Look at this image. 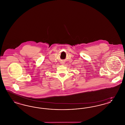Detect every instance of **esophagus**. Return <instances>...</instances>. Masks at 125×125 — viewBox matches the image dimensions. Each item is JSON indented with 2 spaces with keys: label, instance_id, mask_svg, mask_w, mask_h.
Here are the masks:
<instances>
[{
  "label": "esophagus",
  "instance_id": "1",
  "mask_svg": "<svg viewBox=\"0 0 125 125\" xmlns=\"http://www.w3.org/2000/svg\"><path fill=\"white\" fill-rule=\"evenodd\" d=\"M65 63V62L64 61H61V64H62V65H63V64H64Z\"/></svg>",
  "mask_w": 125,
  "mask_h": 125
}]
</instances>
